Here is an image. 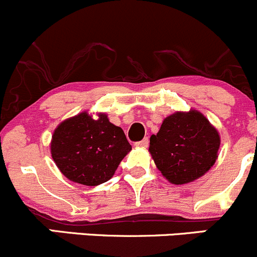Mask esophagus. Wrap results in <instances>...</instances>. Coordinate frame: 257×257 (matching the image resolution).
Listing matches in <instances>:
<instances>
[{
  "label": "esophagus",
  "mask_w": 257,
  "mask_h": 257,
  "mask_svg": "<svg viewBox=\"0 0 257 257\" xmlns=\"http://www.w3.org/2000/svg\"><path fill=\"white\" fill-rule=\"evenodd\" d=\"M148 144H149V141H148V138H145V139H143V141L136 143L137 147H139V148H147Z\"/></svg>",
  "instance_id": "obj_1"
}]
</instances>
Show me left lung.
Returning <instances> with one entry per match:
<instances>
[{
    "mask_svg": "<svg viewBox=\"0 0 257 257\" xmlns=\"http://www.w3.org/2000/svg\"><path fill=\"white\" fill-rule=\"evenodd\" d=\"M220 134L196 109L175 112L150 137L149 153L163 177L175 185L191 183L208 173L217 159Z\"/></svg>",
    "mask_w": 257,
    "mask_h": 257,
    "instance_id": "1",
    "label": "left lung"
}]
</instances>
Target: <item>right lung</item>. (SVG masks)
<instances>
[{
	"mask_svg": "<svg viewBox=\"0 0 257 257\" xmlns=\"http://www.w3.org/2000/svg\"><path fill=\"white\" fill-rule=\"evenodd\" d=\"M78 113L61 121L51 141V155L68 180L97 186L113 177L119 163L132 150L123 129L105 113Z\"/></svg>",
	"mask_w": 257,
	"mask_h": 257,
	"instance_id": "add662e5",
	"label": "right lung"
}]
</instances>
